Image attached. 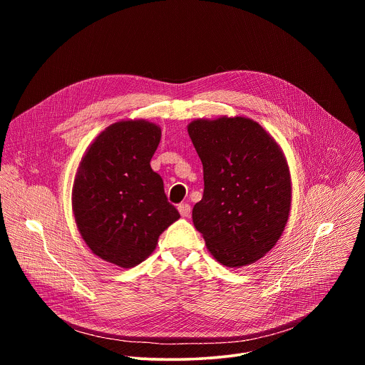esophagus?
Listing matches in <instances>:
<instances>
[{"label": "esophagus", "mask_w": 365, "mask_h": 365, "mask_svg": "<svg viewBox=\"0 0 365 365\" xmlns=\"http://www.w3.org/2000/svg\"><path fill=\"white\" fill-rule=\"evenodd\" d=\"M178 211H179V214H180L183 218H186V217L190 215V205H189V203H180V205L178 206Z\"/></svg>", "instance_id": "esophagus-1"}]
</instances>
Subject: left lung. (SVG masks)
<instances>
[{
  "label": "left lung",
  "mask_w": 365,
  "mask_h": 365,
  "mask_svg": "<svg viewBox=\"0 0 365 365\" xmlns=\"http://www.w3.org/2000/svg\"><path fill=\"white\" fill-rule=\"evenodd\" d=\"M203 166V196L192 220L225 267L255 263L282 237L292 180L276 140L251 118H197L187 125Z\"/></svg>",
  "instance_id": "left-lung-1"
}]
</instances>
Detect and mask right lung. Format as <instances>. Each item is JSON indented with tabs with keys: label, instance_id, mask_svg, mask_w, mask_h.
<instances>
[{
	"label": "right lung",
	"instance_id": "1",
	"mask_svg": "<svg viewBox=\"0 0 365 365\" xmlns=\"http://www.w3.org/2000/svg\"><path fill=\"white\" fill-rule=\"evenodd\" d=\"M160 138L158 124L121 120L99 133L82 155L72 210L83 241L103 262L123 269L140 264L180 218L150 166Z\"/></svg>",
	"mask_w": 365,
	"mask_h": 365
}]
</instances>
